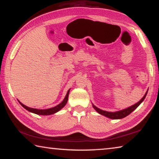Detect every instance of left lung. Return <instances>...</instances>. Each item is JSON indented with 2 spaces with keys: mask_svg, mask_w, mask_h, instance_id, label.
<instances>
[{
  "mask_svg": "<svg viewBox=\"0 0 159 159\" xmlns=\"http://www.w3.org/2000/svg\"><path fill=\"white\" fill-rule=\"evenodd\" d=\"M148 90L145 93V95H144L143 98H142L140 100H139L138 102H137L136 104H133L130 107H128L125 109L120 110V111H115V112H110V111H104V110H102L98 108V107H95L94 104H93V108L95 109V111H97V112L99 113V114L103 115L104 116H106L109 118H111V119H121L123 118H125V116H127L130 113L133 112L134 109H136L138 108V106L142 102L144 101V99H145L147 96Z\"/></svg>",
  "mask_w": 159,
  "mask_h": 159,
  "instance_id": "1",
  "label": "left lung"
}]
</instances>
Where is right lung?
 I'll list each match as a JSON object with an SVG mask.
<instances>
[{
	"label": "right lung",
	"instance_id": "obj_1",
	"mask_svg": "<svg viewBox=\"0 0 159 159\" xmlns=\"http://www.w3.org/2000/svg\"><path fill=\"white\" fill-rule=\"evenodd\" d=\"M69 91H70V89L68 90V92H67L65 98H64V99H63V101L61 102L60 104H59L58 105H57L56 107H52V108H50V109H34V108H31V107H29L25 105V104H23L20 101H19V102H20V104L25 109H26L27 111H30L31 113H34V114H38V115H43V116L51 115V114H55V113H57V111H60V110H61L64 106L66 105V104L67 103V101H68Z\"/></svg>",
	"mask_w": 159,
	"mask_h": 159
}]
</instances>
